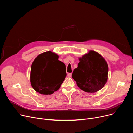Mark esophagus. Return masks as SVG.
<instances>
[{"label":"esophagus","instance_id":"esophagus-1","mask_svg":"<svg viewBox=\"0 0 133 133\" xmlns=\"http://www.w3.org/2000/svg\"><path fill=\"white\" fill-rule=\"evenodd\" d=\"M71 75H72V74H71V73H68V74H67V76L69 77H70L71 76Z\"/></svg>","mask_w":133,"mask_h":133}]
</instances>
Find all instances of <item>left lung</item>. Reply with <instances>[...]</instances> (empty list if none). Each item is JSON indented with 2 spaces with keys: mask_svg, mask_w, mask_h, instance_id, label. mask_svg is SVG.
Segmentation results:
<instances>
[{
  "mask_svg": "<svg viewBox=\"0 0 133 133\" xmlns=\"http://www.w3.org/2000/svg\"><path fill=\"white\" fill-rule=\"evenodd\" d=\"M79 61L72 74L77 86L87 92H95L101 89L107 81L108 67L105 60L100 54L91 50Z\"/></svg>",
  "mask_w": 133,
  "mask_h": 133,
  "instance_id": "8db88e82",
  "label": "left lung"
}]
</instances>
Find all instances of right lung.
<instances>
[{"instance_id":"obj_1","label":"right lung","mask_w":133,"mask_h":133,"mask_svg":"<svg viewBox=\"0 0 133 133\" xmlns=\"http://www.w3.org/2000/svg\"><path fill=\"white\" fill-rule=\"evenodd\" d=\"M65 65L58 60V56L47 51L38 56L33 62L30 71V82L38 92L50 95L58 90L67 74Z\"/></svg>"}]
</instances>
